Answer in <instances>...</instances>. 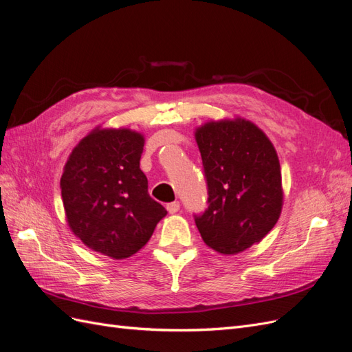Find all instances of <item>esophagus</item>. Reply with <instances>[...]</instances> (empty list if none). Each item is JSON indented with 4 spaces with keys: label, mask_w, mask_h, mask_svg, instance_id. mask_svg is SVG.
Instances as JSON below:
<instances>
[{
    "label": "esophagus",
    "mask_w": 352,
    "mask_h": 352,
    "mask_svg": "<svg viewBox=\"0 0 352 352\" xmlns=\"http://www.w3.org/2000/svg\"><path fill=\"white\" fill-rule=\"evenodd\" d=\"M166 208H167V211L170 212V214H175V212H177V211H179L180 204H179L177 201H173V202H168V204L166 206Z\"/></svg>",
    "instance_id": "obj_1"
}]
</instances>
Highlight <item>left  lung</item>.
Returning <instances> with one entry per match:
<instances>
[{
	"mask_svg": "<svg viewBox=\"0 0 352 352\" xmlns=\"http://www.w3.org/2000/svg\"><path fill=\"white\" fill-rule=\"evenodd\" d=\"M208 207L195 217L201 238L233 255L260 242L278 223L282 175L278 154L260 127L245 119L208 122L195 132Z\"/></svg>",
	"mask_w": 352,
	"mask_h": 352,
	"instance_id": "1",
	"label": "left lung"
}]
</instances>
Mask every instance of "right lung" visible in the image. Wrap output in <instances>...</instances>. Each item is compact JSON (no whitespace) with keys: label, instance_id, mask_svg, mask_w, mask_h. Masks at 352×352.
<instances>
[{"label":"right lung","instance_id":"add662e5","mask_svg":"<svg viewBox=\"0 0 352 352\" xmlns=\"http://www.w3.org/2000/svg\"><path fill=\"white\" fill-rule=\"evenodd\" d=\"M144 142L131 129L97 127L74 146L60 180L70 230L114 260L140 251L167 214L148 194L140 167Z\"/></svg>","mask_w":352,"mask_h":352}]
</instances>
